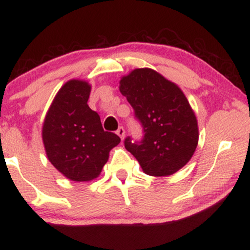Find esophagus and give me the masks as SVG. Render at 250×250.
Instances as JSON below:
<instances>
[{
	"label": "esophagus",
	"instance_id": "1",
	"mask_svg": "<svg viewBox=\"0 0 250 250\" xmlns=\"http://www.w3.org/2000/svg\"><path fill=\"white\" fill-rule=\"evenodd\" d=\"M116 134L119 135L120 137H121V140L125 139V128H123V127H120V128L117 129V130H116Z\"/></svg>",
	"mask_w": 250,
	"mask_h": 250
}]
</instances>
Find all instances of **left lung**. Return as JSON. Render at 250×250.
<instances>
[{"instance_id": "left-lung-1", "label": "left lung", "mask_w": 250, "mask_h": 250, "mask_svg": "<svg viewBox=\"0 0 250 250\" xmlns=\"http://www.w3.org/2000/svg\"><path fill=\"white\" fill-rule=\"evenodd\" d=\"M120 91L134 109L142 139H125L146 174L168 176L193 156L199 141L194 111L181 89L153 69H135L120 81Z\"/></svg>"}]
</instances>
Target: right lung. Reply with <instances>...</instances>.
Segmentation results:
<instances>
[{
  "instance_id": "add662e5",
  "label": "right lung",
  "mask_w": 250,
  "mask_h": 250,
  "mask_svg": "<svg viewBox=\"0 0 250 250\" xmlns=\"http://www.w3.org/2000/svg\"><path fill=\"white\" fill-rule=\"evenodd\" d=\"M90 85L71 80L51 103L42 137L47 156L60 173L71 181H90L101 173L109 151L121 141L103 130L96 111L88 105Z\"/></svg>"
}]
</instances>
